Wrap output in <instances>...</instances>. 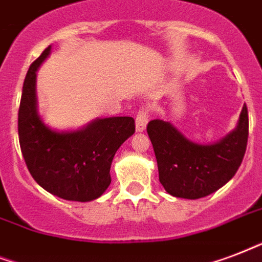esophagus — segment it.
<instances>
[{
    "mask_svg": "<svg viewBox=\"0 0 262 262\" xmlns=\"http://www.w3.org/2000/svg\"><path fill=\"white\" fill-rule=\"evenodd\" d=\"M148 123V115H147V111L141 110L137 114L136 117V132H143L145 130V126Z\"/></svg>",
    "mask_w": 262,
    "mask_h": 262,
    "instance_id": "1",
    "label": "esophagus"
}]
</instances>
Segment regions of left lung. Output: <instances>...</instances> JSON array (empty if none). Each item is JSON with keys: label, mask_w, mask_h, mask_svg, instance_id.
I'll return each instance as SVG.
<instances>
[{"label": "left lung", "mask_w": 262, "mask_h": 262, "mask_svg": "<svg viewBox=\"0 0 262 262\" xmlns=\"http://www.w3.org/2000/svg\"><path fill=\"white\" fill-rule=\"evenodd\" d=\"M147 133L157 157L159 181L166 192L199 199L227 184L241 166L249 137V114L245 104L235 129L211 144L189 140L163 119L149 121Z\"/></svg>", "instance_id": "1"}]
</instances>
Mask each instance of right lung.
I'll list each match as a JSON object with an SVG mask.
<instances>
[{
  "label": "right lung",
  "mask_w": 262,
  "mask_h": 262,
  "mask_svg": "<svg viewBox=\"0 0 262 262\" xmlns=\"http://www.w3.org/2000/svg\"><path fill=\"white\" fill-rule=\"evenodd\" d=\"M51 45L30 66L20 100L17 130L21 154L33 179L66 201L91 202L111 184V163L118 148L135 133L132 117L96 118L75 130H57L38 111L37 71Z\"/></svg>",
  "instance_id": "1"
}]
</instances>
